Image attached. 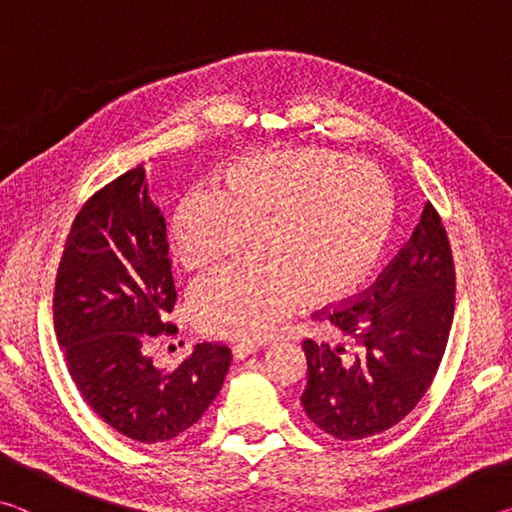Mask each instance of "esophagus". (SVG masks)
<instances>
[{"mask_svg":"<svg viewBox=\"0 0 512 512\" xmlns=\"http://www.w3.org/2000/svg\"><path fill=\"white\" fill-rule=\"evenodd\" d=\"M257 352V345L255 343H237L235 348H232V354H235V359H246L248 354H255Z\"/></svg>","mask_w":512,"mask_h":512,"instance_id":"obj_1","label":"esophagus"}]
</instances>
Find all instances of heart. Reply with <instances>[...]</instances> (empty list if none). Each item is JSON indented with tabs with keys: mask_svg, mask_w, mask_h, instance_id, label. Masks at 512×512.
Masks as SVG:
<instances>
[{
	"mask_svg": "<svg viewBox=\"0 0 512 512\" xmlns=\"http://www.w3.org/2000/svg\"><path fill=\"white\" fill-rule=\"evenodd\" d=\"M393 207L377 167L323 149L264 155L232 169L225 189H192L169 225L180 266L203 271L244 253L255 232L264 255L194 282L196 325L221 339H259L307 296L345 298L384 250Z\"/></svg>",
	"mask_w": 512,
	"mask_h": 512,
	"instance_id": "1",
	"label": "heart"
}]
</instances>
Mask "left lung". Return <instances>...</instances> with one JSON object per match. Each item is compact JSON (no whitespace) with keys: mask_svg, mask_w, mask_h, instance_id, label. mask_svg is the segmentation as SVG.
Masks as SVG:
<instances>
[{"mask_svg":"<svg viewBox=\"0 0 512 512\" xmlns=\"http://www.w3.org/2000/svg\"><path fill=\"white\" fill-rule=\"evenodd\" d=\"M456 273L447 232L431 203L411 239L370 289L323 309L329 341H302V409L339 440L395 427L429 391L454 320Z\"/></svg>","mask_w":512,"mask_h":512,"instance_id":"left-lung-1","label":"left lung"}]
</instances>
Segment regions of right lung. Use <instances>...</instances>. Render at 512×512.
Instances as JSON below:
<instances>
[{"label": "right lung", "mask_w": 512, "mask_h": 512, "mask_svg": "<svg viewBox=\"0 0 512 512\" xmlns=\"http://www.w3.org/2000/svg\"><path fill=\"white\" fill-rule=\"evenodd\" d=\"M176 305L167 223L140 164L99 189L76 214L54 289V327L67 370L99 418L137 443L176 438L219 395L232 352L198 343L173 370L146 354L173 334Z\"/></svg>", "instance_id": "obj_1"}]
</instances>
